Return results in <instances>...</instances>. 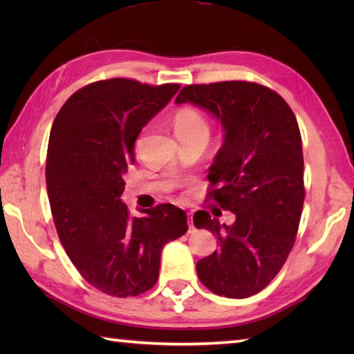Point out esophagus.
I'll return each instance as SVG.
<instances>
[{"instance_id":"34e87169","label":"esophagus","mask_w":354,"mask_h":354,"mask_svg":"<svg viewBox=\"0 0 354 354\" xmlns=\"http://www.w3.org/2000/svg\"><path fill=\"white\" fill-rule=\"evenodd\" d=\"M187 217H189V232H193V216H192V213L187 214Z\"/></svg>"}]
</instances>
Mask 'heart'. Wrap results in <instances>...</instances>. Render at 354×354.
I'll return each mask as SVG.
<instances>
[{"instance_id": "heart-1", "label": "heart", "mask_w": 354, "mask_h": 354, "mask_svg": "<svg viewBox=\"0 0 354 354\" xmlns=\"http://www.w3.org/2000/svg\"><path fill=\"white\" fill-rule=\"evenodd\" d=\"M199 131H208L205 120L194 109H181L175 117L176 135L193 133Z\"/></svg>"}]
</instances>
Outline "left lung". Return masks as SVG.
Returning <instances> with one entry per match:
<instances>
[{
	"mask_svg": "<svg viewBox=\"0 0 354 354\" xmlns=\"http://www.w3.org/2000/svg\"><path fill=\"white\" fill-rule=\"evenodd\" d=\"M209 112L223 141L208 179L209 193L236 221L221 223L196 212L193 223L219 240V250L196 263L207 288L227 298H248L280 272L295 243L304 204L301 135L289 104L251 82L185 86L175 100Z\"/></svg>",
	"mask_w": 354,
	"mask_h": 354,
	"instance_id": "1",
	"label": "left lung"
}]
</instances>
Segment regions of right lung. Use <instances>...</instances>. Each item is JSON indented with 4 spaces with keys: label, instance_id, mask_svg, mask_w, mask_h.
I'll return each mask as SVG.
<instances>
[{
    "label": "right lung",
    "instance_id": "obj_1",
    "mask_svg": "<svg viewBox=\"0 0 354 354\" xmlns=\"http://www.w3.org/2000/svg\"><path fill=\"white\" fill-rule=\"evenodd\" d=\"M178 89L131 79L95 82L74 93L51 126L45 179L59 239L80 275L111 297L153 288L164 245L189 230L175 205L132 217L122 201L135 140Z\"/></svg>",
    "mask_w": 354,
    "mask_h": 354
}]
</instances>
